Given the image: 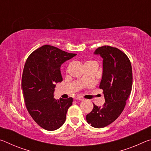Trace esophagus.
<instances>
[{
  "mask_svg": "<svg viewBox=\"0 0 151 151\" xmlns=\"http://www.w3.org/2000/svg\"><path fill=\"white\" fill-rule=\"evenodd\" d=\"M75 99L76 100H78V101H83L84 100L83 98H81V97H80V96H76Z\"/></svg>",
  "mask_w": 151,
  "mask_h": 151,
  "instance_id": "1",
  "label": "esophagus"
}]
</instances>
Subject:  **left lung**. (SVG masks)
<instances>
[{
	"mask_svg": "<svg viewBox=\"0 0 151 151\" xmlns=\"http://www.w3.org/2000/svg\"><path fill=\"white\" fill-rule=\"evenodd\" d=\"M94 55L103 58V76L99 88L103 89L105 103L103 106L94 104L86 114L88 124L95 128H103L118 118L124 110L131 94L132 86L131 63L121 50L110 46L96 48Z\"/></svg>",
	"mask_w": 151,
	"mask_h": 151,
	"instance_id": "8db88e82",
	"label": "left lung"
}]
</instances>
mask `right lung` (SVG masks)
<instances>
[{"instance_id": "add662e5", "label": "right lung", "mask_w": 151, "mask_h": 151, "mask_svg": "<svg viewBox=\"0 0 151 151\" xmlns=\"http://www.w3.org/2000/svg\"><path fill=\"white\" fill-rule=\"evenodd\" d=\"M76 54L44 45L28 57L22 76V90L27 111L37 123L47 131L62 126L73 98L55 99L56 83L63 81L60 66Z\"/></svg>"}]
</instances>
